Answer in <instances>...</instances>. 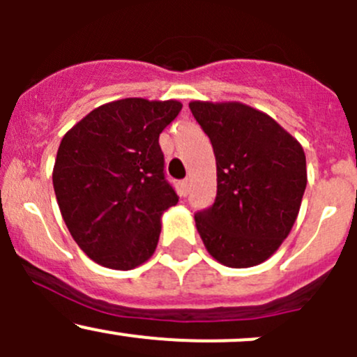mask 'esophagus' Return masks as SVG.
Here are the masks:
<instances>
[{
	"mask_svg": "<svg viewBox=\"0 0 357 357\" xmlns=\"http://www.w3.org/2000/svg\"><path fill=\"white\" fill-rule=\"evenodd\" d=\"M188 186H190L188 179H183V181L179 183V195H181V197L188 195Z\"/></svg>",
	"mask_w": 357,
	"mask_h": 357,
	"instance_id": "obj_1",
	"label": "esophagus"
}]
</instances>
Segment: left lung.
<instances>
[{"label":"left lung","mask_w":357,"mask_h":357,"mask_svg":"<svg viewBox=\"0 0 357 357\" xmlns=\"http://www.w3.org/2000/svg\"><path fill=\"white\" fill-rule=\"evenodd\" d=\"M218 167V195L197 212L208 254L228 268L271 257L289 236L307 185L301 143L275 119L240 102H192Z\"/></svg>","instance_id":"obj_1"}]
</instances>
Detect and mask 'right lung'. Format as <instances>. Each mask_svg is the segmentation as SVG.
Segmentation results:
<instances>
[{"label": "right lung", "mask_w": 357, "mask_h": 357, "mask_svg": "<svg viewBox=\"0 0 357 357\" xmlns=\"http://www.w3.org/2000/svg\"><path fill=\"white\" fill-rule=\"evenodd\" d=\"M181 107L176 100H117L62 138L53 167L56 202L75 243L105 268L128 271L155 252L162 214L178 204L158 136Z\"/></svg>", "instance_id": "1"}]
</instances>
